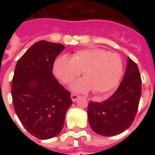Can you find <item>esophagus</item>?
I'll return each mask as SVG.
<instances>
[{
	"mask_svg": "<svg viewBox=\"0 0 155 155\" xmlns=\"http://www.w3.org/2000/svg\"><path fill=\"white\" fill-rule=\"evenodd\" d=\"M71 100H72V101H76L80 98V95H78V94H71Z\"/></svg>",
	"mask_w": 155,
	"mask_h": 155,
	"instance_id": "34e87169",
	"label": "esophagus"
}]
</instances>
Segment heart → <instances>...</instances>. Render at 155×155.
Returning <instances> with one entry per match:
<instances>
[{"instance_id": "1", "label": "heart", "mask_w": 155, "mask_h": 155, "mask_svg": "<svg viewBox=\"0 0 155 155\" xmlns=\"http://www.w3.org/2000/svg\"><path fill=\"white\" fill-rule=\"evenodd\" d=\"M53 71L55 76L64 84H71L81 74L71 89L76 92L93 91L94 94H103L113 90L120 81L123 64L115 53L100 48H87L75 51L69 56L62 54L54 61Z\"/></svg>"}]
</instances>
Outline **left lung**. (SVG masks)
<instances>
[{
    "label": "left lung",
    "instance_id": "left-lung-1",
    "mask_svg": "<svg viewBox=\"0 0 155 155\" xmlns=\"http://www.w3.org/2000/svg\"><path fill=\"white\" fill-rule=\"evenodd\" d=\"M141 84L139 68L128 57L125 73L116 91L106 101H91L88 105L89 124L94 133L114 136L132 124L141 96Z\"/></svg>",
    "mask_w": 155,
    "mask_h": 155
}]
</instances>
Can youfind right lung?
I'll return each instance as SVG.
<instances>
[{
  "label": "right lung",
  "mask_w": 155,
  "mask_h": 155,
  "mask_svg": "<svg viewBox=\"0 0 155 155\" xmlns=\"http://www.w3.org/2000/svg\"><path fill=\"white\" fill-rule=\"evenodd\" d=\"M64 49L63 45L40 41L15 65L12 81L13 106L25 130L40 140L60 134L72 104L71 93L52 73L54 60Z\"/></svg>",
  "instance_id": "right-lung-1"
}]
</instances>
